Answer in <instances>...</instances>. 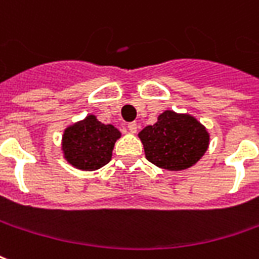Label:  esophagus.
<instances>
[{"label": "esophagus", "instance_id": "1", "mask_svg": "<svg viewBox=\"0 0 259 259\" xmlns=\"http://www.w3.org/2000/svg\"><path fill=\"white\" fill-rule=\"evenodd\" d=\"M127 129H129L130 133H133V135H135L136 132H137V129H139V124L136 123V122H132V123L127 124Z\"/></svg>", "mask_w": 259, "mask_h": 259}]
</instances>
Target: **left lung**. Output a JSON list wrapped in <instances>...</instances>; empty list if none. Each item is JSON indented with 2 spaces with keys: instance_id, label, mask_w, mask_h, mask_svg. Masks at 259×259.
I'll list each match as a JSON object with an SVG mask.
<instances>
[{
  "instance_id": "1",
  "label": "left lung",
  "mask_w": 259,
  "mask_h": 259,
  "mask_svg": "<svg viewBox=\"0 0 259 259\" xmlns=\"http://www.w3.org/2000/svg\"><path fill=\"white\" fill-rule=\"evenodd\" d=\"M144 154L151 164L167 171H182L198 162L209 148L210 135L189 113L164 111L153 126L139 133Z\"/></svg>"
}]
</instances>
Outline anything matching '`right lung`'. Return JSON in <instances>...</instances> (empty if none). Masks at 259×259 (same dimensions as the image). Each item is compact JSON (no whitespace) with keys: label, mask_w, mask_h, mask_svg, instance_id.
Segmentation results:
<instances>
[{"label":"right lung","mask_w":259,"mask_h":259,"mask_svg":"<svg viewBox=\"0 0 259 259\" xmlns=\"http://www.w3.org/2000/svg\"><path fill=\"white\" fill-rule=\"evenodd\" d=\"M120 136L117 127L99 122L91 113L64 129L61 137L63 158L81 171L99 169L111 161L115 143Z\"/></svg>","instance_id":"right-lung-1"}]
</instances>
